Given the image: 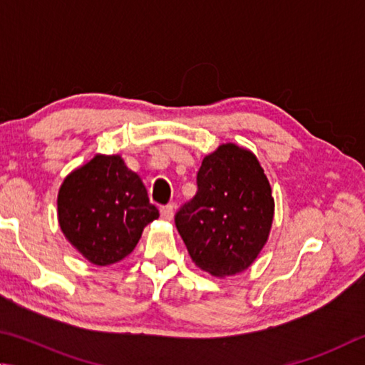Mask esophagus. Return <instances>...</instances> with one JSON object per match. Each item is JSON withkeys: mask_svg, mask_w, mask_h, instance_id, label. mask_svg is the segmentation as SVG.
Here are the masks:
<instances>
[{"mask_svg": "<svg viewBox=\"0 0 365 365\" xmlns=\"http://www.w3.org/2000/svg\"><path fill=\"white\" fill-rule=\"evenodd\" d=\"M160 215H162V218L165 221H171L173 220V215H175V208H173V205L160 207Z\"/></svg>", "mask_w": 365, "mask_h": 365, "instance_id": "34e87169", "label": "esophagus"}]
</instances>
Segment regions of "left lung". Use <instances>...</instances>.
Returning a JSON list of instances; mask_svg holds the SVG:
<instances>
[{
    "label": "left lung",
    "instance_id": "left-lung-1",
    "mask_svg": "<svg viewBox=\"0 0 365 365\" xmlns=\"http://www.w3.org/2000/svg\"><path fill=\"white\" fill-rule=\"evenodd\" d=\"M272 218L271 186L258 158L229 143L203 158L197 194L178 210L175 225L194 263L226 277L257 259Z\"/></svg>",
    "mask_w": 365,
    "mask_h": 365
}]
</instances>
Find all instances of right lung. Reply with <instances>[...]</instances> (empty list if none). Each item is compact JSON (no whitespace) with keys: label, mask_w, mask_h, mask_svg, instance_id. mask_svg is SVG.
<instances>
[{"label":"right lung","mask_w":365,"mask_h":365,"mask_svg":"<svg viewBox=\"0 0 365 365\" xmlns=\"http://www.w3.org/2000/svg\"><path fill=\"white\" fill-rule=\"evenodd\" d=\"M63 235L96 266L128 257L158 218L140 178L120 155H96L63 179L57 195Z\"/></svg>","instance_id":"1"}]
</instances>
